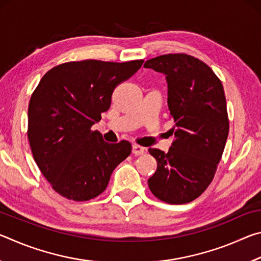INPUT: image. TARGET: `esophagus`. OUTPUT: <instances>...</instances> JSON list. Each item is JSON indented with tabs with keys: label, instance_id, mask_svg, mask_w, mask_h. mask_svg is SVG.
Returning a JSON list of instances; mask_svg holds the SVG:
<instances>
[{
	"label": "esophagus",
	"instance_id": "esophagus-1",
	"mask_svg": "<svg viewBox=\"0 0 261 261\" xmlns=\"http://www.w3.org/2000/svg\"><path fill=\"white\" fill-rule=\"evenodd\" d=\"M145 152V148L143 146H139V145L134 144L132 145V153L135 154V155H141Z\"/></svg>",
	"mask_w": 261,
	"mask_h": 261
}]
</instances>
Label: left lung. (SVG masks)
<instances>
[{
    "instance_id": "obj_1",
    "label": "left lung",
    "mask_w": 261,
    "mask_h": 261,
    "mask_svg": "<svg viewBox=\"0 0 261 261\" xmlns=\"http://www.w3.org/2000/svg\"><path fill=\"white\" fill-rule=\"evenodd\" d=\"M166 76L168 108L175 126L169 151L148 148L158 168L148 178L151 192L168 204H187L211 184L229 132L223 86L208 65L185 54L145 62Z\"/></svg>"
}]
</instances>
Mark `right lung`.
Here are the masks:
<instances>
[{
	"instance_id": "obj_1",
	"label": "right lung",
	"mask_w": 261,
	"mask_h": 261,
	"mask_svg": "<svg viewBox=\"0 0 261 261\" xmlns=\"http://www.w3.org/2000/svg\"><path fill=\"white\" fill-rule=\"evenodd\" d=\"M143 62H68L41 78L30 100L28 137L39 169L61 196L76 201L98 197L130 155L129 141L106 143L91 127L109 109L115 87Z\"/></svg>"
}]
</instances>
